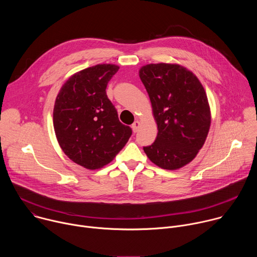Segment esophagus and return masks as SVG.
Returning <instances> with one entry per match:
<instances>
[{
	"label": "esophagus",
	"mask_w": 257,
	"mask_h": 257,
	"mask_svg": "<svg viewBox=\"0 0 257 257\" xmlns=\"http://www.w3.org/2000/svg\"><path fill=\"white\" fill-rule=\"evenodd\" d=\"M139 127H140V122H139V121H135V122L132 124V126H131L133 132H137L138 129H139Z\"/></svg>",
	"instance_id": "obj_1"
}]
</instances>
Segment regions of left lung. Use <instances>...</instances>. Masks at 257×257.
Here are the masks:
<instances>
[{"label": "left lung", "instance_id": "left-lung-1", "mask_svg": "<svg viewBox=\"0 0 257 257\" xmlns=\"http://www.w3.org/2000/svg\"><path fill=\"white\" fill-rule=\"evenodd\" d=\"M139 77L148 91L158 136L143 151L157 166L177 170L198 154L210 126L205 90L191 71L177 64H149Z\"/></svg>", "mask_w": 257, "mask_h": 257}]
</instances>
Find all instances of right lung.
<instances>
[{
	"mask_svg": "<svg viewBox=\"0 0 257 257\" xmlns=\"http://www.w3.org/2000/svg\"><path fill=\"white\" fill-rule=\"evenodd\" d=\"M119 67L98 64L72 75L60 89L54 106V129L65 155L95 170L111 163L132 130L119 121L105 89Z\"/></svg>",
	"mask_w": 257,
	"mask_h": 257,
	"instance_id": "obj_1",
	"label": "right lung"
}]
</instances>
